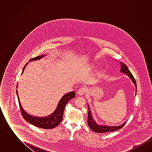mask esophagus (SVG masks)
Segmentation results:
<instances>
[{"instance_id": "obj_1", "label": "esophagus", "mask_w": 152, "mask_h": 152, "mask_svg": "<svg viewBox=\"0 0 152 152\" xmlns=\"http://www.w3.org/2000/svg\"><path fill=\"white\" fill-rule=\"evenodd\" d=\"M87 89L85 87H81L77 91V94H79L80 96H83L87 92Z\"/></svg>"}]
</instances>
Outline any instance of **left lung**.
I'll return each mask as SVG.
<instances>
[{
  "label": "left lung",
  "instance_id": "obj_1",
  "mask_svg": "<svg viewBox=\"0 0 152 152\" xmlns=\"http://www.w3.org/2000/svg\"><path fill=\"white\" fill-rule=\"evenodd\" d=\"M120 65H121V69H120V72L125 73L127 75V76L130 78L131 80L132 81L133 83L134 84L135 87L136 88V94H137V84L136 80L134 79L133 76L131 73L130 71L129 70L127 66L124 64L123 63L120 62ZM88 124L89 126V128L93 130L94 132L96 133H106V132H112V131H115V130H118L121 129L124 126V124L126 123V121L123 123V124L117 126H109L107 125H99L95 121L92 116L90 108L89 107V105H88Z\"/></svg>",
  "mask_w": 152,
  "mask_h": 152
}]
</instances>
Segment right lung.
<instances>
[{
    "label": "right lung",
    "mask_w": 152,
    "mask_h": 152,
    "mask_svg": "<svg viewBox=\"0 0 152 152\" xmlns=\"http://www.w3.org/2000/svg\"><path fill=\"white\" fill-rule=\"evenodd\" d=\"M44 56H45V55H42L39 56L32 58L30 59L29 61H31L40 60L42 58H44ZM28 62L24 66L22 71V74H23L26 68V66L28 64ZM17 88H18V84H17ZM16 94L18 96L20 108L22 116L23 117V118L28 123H29L32 125H34L38 128H40L43 129H48L56 127L58 125L61 123V121L63 120L64 110L66 104L71 99H72L75 97V92L74 91L66 94L61 98V99L60 100V101L58 103L56 108L51 115L46 117H40L37 116H32L28 114L27 112H26L22 107L17 90H16Z\"/></svg>",
    "instance_id": "right-lung-1"
}]
</instances>
